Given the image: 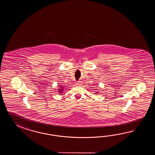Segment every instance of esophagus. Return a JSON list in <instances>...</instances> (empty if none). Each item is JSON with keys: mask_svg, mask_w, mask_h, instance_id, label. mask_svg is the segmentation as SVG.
Here are the masks:
<instances>
[{"mask_svg": "<svg viewBox=\"0 0 155 155\" xmlns=\"http://www.w3.org/2000/svg\"><path fill=\"white\" fill-rule=\"evenodd\" d=\"M80 85H81V83L80 81H78V82H76V85L79 86Z\"/></svg>", "mask_w": 155, "mask_h": 155, "instance_id": "34e87169", "label": "esophagus"}]
</instances>
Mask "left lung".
I'll use <instances>...</instances> for the list:
<instances>
[{
    "label": "left lung",
    "instance_id": "obj_1",
    "mask_svg": "<svg viewBox=\"0 0 155 155\" xmlns=\"http://www.w3.org/2000/svg\"><path fill=\"white\" fill-rule=\"evenodd\" d=\"M98 92H99V91H98ZM98 92H96V94H98Z\"/></svg>",
    "mask_w": 155,
    "mask_h": 155
}]
</instances>
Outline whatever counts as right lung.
I'll list each match as a JSON object with an SVG mask.
<instances>
[{
  "instance_id": "1",
  "label": "right lung",
  "mask_w": 155,
  "mask_h": 155,
  "mask_svg": "<svg viewBox=\"0 0 155 155\" xmlns=\"http://www.w3.org/2000/svg\"><path fill=\"white\" fill-rule=\"evenodd\" d=\"M60 87L58 89V92L59 94H62L63 93V91H64V86L62 85H60L59 86Z\"/></svg>"
}]
</instances>
